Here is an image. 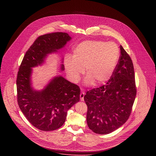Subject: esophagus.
Here are the masks:
<instances>
[{
  "instance_id": "34e87169",
  "label": "esophagus",
  "mask_w": 156,
  "mask_h": 156,
  "mask_svg": "<svg viewBox=\"0 0 156 156\" xmlns=\"http://www.w3.org/2000/svg\"><path fill=\"white\" fill-rule=\"evenodd\" d=\"M85 96V93L84 92H81L80 94V99L81 101H83V97Z\"/></svg>"
}]
</instances>
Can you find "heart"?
Listing matches in <instances>:
<instances>
[{"mask_svg": "<svg viewBox=\"0 0 156 156\" xmlns=\"http://www.w3.org/2000/svg\"><path fill=\"white\" fill-rule=\"evenodd\" d=\"M119 54V47L113 42L87 40L75 47L73 58L67 57L64 65L72 81H78L85 69L86 83L99 85L111 78Z\"/></svg>", "mask_w": 156, "mask_h": 156, "instance_id": "obj_1", "label": "heart"}]
</instances>
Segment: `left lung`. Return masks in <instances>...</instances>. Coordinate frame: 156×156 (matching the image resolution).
<instances>
[{"label": "left lung", "mask_w": 156, "mask_h": 156, "mask_svg": "<svg viewBox=\"0 0 156 156\" xmlns=\"http://www.w3.org/2000/svg\"><path fill=\"white\" fill-rule=\"evenodd\" d=\"M120 48L118 64L106 85L84 96L87 124L95 133H110L122 126L130 115L136 96L132 61L122 45Z\"/></svg>", "instance_id": "1"}]
</instances>
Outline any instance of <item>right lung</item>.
Instances as JSON below:
<instances>
[{
    "label": "right lung",
    "instance_id": "add662e5",
    "mask_svg": "<svg viewBox=\"0 0 156 156\" xmlns=\"http://www.w3.org/2000/svg\"><path fill=\"white\" fill-rule=\"evenodd\" d=\"M71 39L62 32L39 36L26 52L19 69L18 105L30 123L43 131L54 130L64 125L68 110L80 101V89L62 76H57L43 90H34L31 86V68L42 65L48 54L57 52ZM61 69L64 70L63 64Z\"/></svg>",
    "mask_w": 156,
    "mask_h": 156
}]
</instances>
